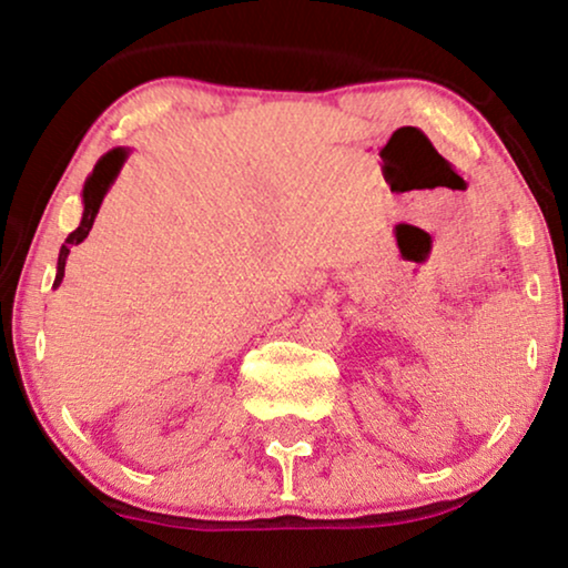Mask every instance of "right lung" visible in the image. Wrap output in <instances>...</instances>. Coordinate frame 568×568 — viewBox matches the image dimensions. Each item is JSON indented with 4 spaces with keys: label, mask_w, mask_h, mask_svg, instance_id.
Masks as SVG:
<instances>
[{
    "label": "right lung",
    "mask_w": 568,
    "mask_h": 568,
    "mask_svg": "<svg viewBox=\"0 0 568 568\" xmlns=\"http://www.w3.org/2000/svg\"><path fill=\"white\" fill-rule=\"evenodd\" d=\"M126 155H130V150H124V148L109 150V153H105L101 161L95 163L93 173H90L85 186H82V205H85V210H82V221H80L78 229H74L70 236H67L62 248H59L54 285L62 283L64 264H67V256H70V248L78 246L82 239H88V233H90V229H93V221L98 215V207H101L103 196H105V192H109V186L113 184V179L119 176V171H121V165H124Z\"/></svg>",
    "instance_id": "right-lung-1"
}]
</instances>
